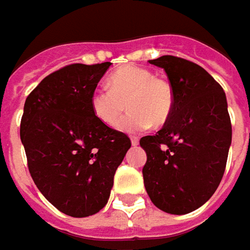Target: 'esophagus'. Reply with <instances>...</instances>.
<instances>
[{
    "mask_svg": "<svg viewBox=\"0 0 250 250\" xmlns=\"http://www.w3.org/2000/svg\"><path fill=\"white\" fill-rule=\"evenodd\" d=\"M138 141H140V140H138L137 137H131V144H133L134 146H138Z\"/></svg>",
    "mask_w": 250,
    "mask_h": 250,
    "instance_id": "1",
    "label": "esophagus"
}]
</instances>
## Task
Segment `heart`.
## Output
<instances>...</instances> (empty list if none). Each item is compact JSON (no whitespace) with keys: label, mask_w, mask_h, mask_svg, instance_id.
I'll return each mask as SVG.
<instances>
[{"label":"heart","mask_w":250,"mask_h":250,"mask_svg":"<svg viewBox=\"0 0 250 250\" xmlns=\"http://www.w3.org/2000/svg\"><path fill=\"white\" fill-rule=\"evenodd\" d=\"M175 104V92L167 80L155 77L146 68L127 65L114 71L109 88H98L92 93L91 106L96 119L113 127L125 110L131 112L120 120L119 128L134 133L149 125L161 127L169 120Z\"/></svg>","instance_id":"b5f03b06"}]
</instances>
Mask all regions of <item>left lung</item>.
<instances>
[{
  "instance_id": "1",
  "label": "left lung",
  "mask_w": 250,
  "mask_h": 250,
  "mask_svg": "<svg viewBox=\"0 0 250 250\" xmlns=\"http://www.w3.org/2000/svg\"><path fill=\"white\" fill-rule=\"evenodd\" d=\"M149 64L164 68L175 92L169 120L146 136L143 178L159 210L188 214L217 190L227 167L232 125L221 85L196 62L162 56Z\"/></svg>"
}]
</instances>
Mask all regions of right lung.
Wrapping results in <instances>:
<instances>
[{
	"mask_svg": "<svg viewBox=\"0 0 250 250\" xmlns=\"http://www.w3.org/2000/svg\"><path fill=\"white\" fill-rule=\"evenodd\" d=\"M110 62L70 64L29 93L21 120L27 168L42 194L61 212L102 210L131 146L127 134L101 123L91 98Z\"/></svg>",
	"mask_w": 250,
	"mask_h": 250,
	"instance_id": "add662e5",
	"label": "right lung"
}]
</instances>
